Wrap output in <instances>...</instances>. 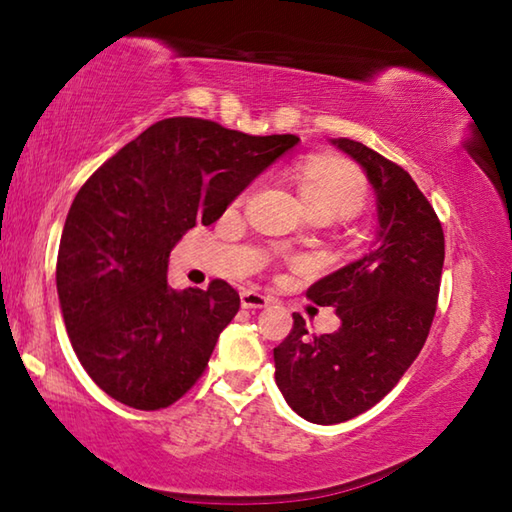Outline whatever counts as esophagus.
I'll return each instance as SVG.
<instances>
[{"label":"esophagus","mask_w":512,"mask_h":512,"mask_svg":"<svg viewBox=\"0 0 512 512\" xmlns=\"http://www.w3.org/2000/svg\"><path fill=\"white\" fill-rule=\"evenodd\" d=\"M271 298L262 296V293L257 291H241V307L244 309H264L271 305Z\"/></svg>","instance_id":"34e87169"}]
</instances>
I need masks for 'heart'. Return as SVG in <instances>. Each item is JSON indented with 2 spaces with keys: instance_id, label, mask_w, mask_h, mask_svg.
<instances>
[{
  "instance_id": "obj_1",
  "label": "heart",
  "mask_w": 512,
  "mask_h": 512,
  "mask_svg": "<svg viewBox=\"0 0 512 512\" xmlns=\"http://www.w3.org/2000/svg\"><path fill=\"white\" fill-rule=\"evenodd\" d=\"M293 178L309 216L323 214L327 219H339L354 214L366 201V180L361 171L339 155H311L298 164Z\"/></svg>"
}]
</instances>
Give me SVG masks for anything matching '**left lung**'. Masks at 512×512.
Instances as JSON below:
<instances>
[{
  "label": "left lung",
  "instance_id": "obj_1",
  "mask_svg": "<svg viewBox=\"0 0 512 512\" xmlns=\"http://www.w3.org/2000/svg\"><path fill=\"white\" fill-rule=\"evenodd\" d=\"M332 144L375 189L377 241L307 289L311 302L336 309L341 327L309 336L293 314L291 334L273 350L277 388L316 424L357 418L393 391L427 341L445 262L443 225L409 173L348 137Z\"/></svg>",
  "mask_w": 512,
  "mask_h": 512
}]
</instances>
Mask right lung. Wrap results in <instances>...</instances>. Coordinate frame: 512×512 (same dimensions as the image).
I'll return each instance as SVG.
<instances>
[{
	"instance_id": "right-lung-1",
	"label": "right lung",
	"mask_w": 512,
	"mask_h": 512,
	"mask_svg": "<svg viewBox=\"0 0 512 512\" xmlns=\"http://www.w3.org/2000/svg\"><path fill=\"white\" fill-rule=\"evenodd\" d=\"M298 142L171 117L85 180L60 237L56 287L76 357L112 400L167 409L203 375L239 293L223 280L171 289V248Z\"/></svg>"
}]
</instances>
